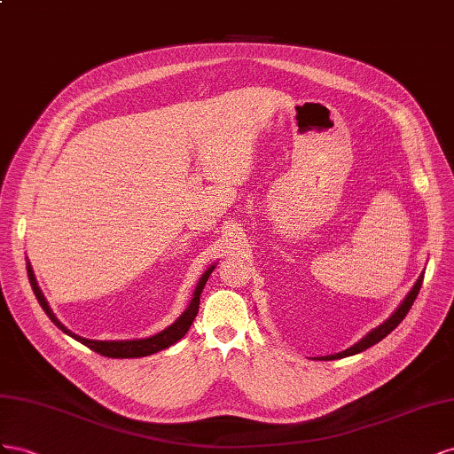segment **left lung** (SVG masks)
I'll return each mask as SVG.
<instances>
[{"label":"left lung","mask_w":454,"mask_h":454,"mask_svg":"<svg viewBox=\"0 0 454 454\" xmlns=\"http://www.w3.org/2000/svg\"><path fill=\"white\" fill-rule=\"evenodd\" d=\"M422 281H424V274L417 279V283H414V287L411 289V293L405 296V301L401 302V306L395 309V312L392 314V317L390 319H386L380 327H377L374 331H371L365 339H361L357 344H354L352 348H348V349H344V352H340V354H333V356H325V357H321L323 361H331V359H340V357H348V356H354V354H359V352H364V349H367V348H371L372 344H377V342H380L384 336H387L390 334L401 321L405 319V316L409 314V309H411V306H412V302L417 301V296H419V293H420V287H422Z\"/></svg>","instance_id":"8db88e82"}]
</instances>
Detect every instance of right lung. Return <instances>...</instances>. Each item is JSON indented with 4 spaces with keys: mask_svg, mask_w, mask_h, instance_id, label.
Here are the masks:
<instances>
[{
    "mask_svg": "<svg viewBox=\"0 0 454 454\" xmlns=\"http://www.w3.org/2000/svg\"><path fill=\"white\" fill-rule=\"evenodd\" d=\"M26 268H28V279H30V285H32V291H34V294H35V299H37V302H40V306L45 309V314L49 316V319L53 321L55 325H57L62 333L70 334L72 339H75L77 342L85 344L87 348L93 349V352H97V354H100V356H106V357H115V359L145 357V356L160 352V349L169 348V346H173L175 342H178L180 339H183V336L188 333V329H190V325L193 323V319H196L198 312H200V296H201V291H203V287H205L207 279H209V276L213 274V270H215V266H211V268L207 270L205 274L201 276V279H200V283H198L196 293H193V299H192L188 309L173 323L171 327H167L165 331L150 336V339H142V340H110V342H105V340H89V339H83V336H77V334L70 333L67 327H64L62 323L55 317V314L51 312V308H49V304H47V301H45V296L42 294L40 287H37V281H35V278H34V271H32L30 262H28V266H26Z\"/></svg>",
    "mask_w": 454,
    "mask_h": 454,
    "instance_id": "obj_1",
    "label": "right lung"
}]
</instances>
